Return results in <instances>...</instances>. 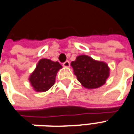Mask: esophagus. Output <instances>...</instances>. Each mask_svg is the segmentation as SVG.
<instances>
[{"mask_svg": "<svg viewBox=\"0 0 134 134\" xmlns=\"http://www.w3.org/2000/svg\"><path fill=\"white\" fill-rule=\"evenodd\" d=\"M63 66L65 67H70V62L69 61H66L65 62L63 63Z\"/></svg>", "mask_w": 134, "mask_h": 134, "instance_id": "34e87169", "label": "esophagus"}]
</instances>
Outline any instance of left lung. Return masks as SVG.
Here are the masks:
<instances>
[{"instance_id":"obj_1","label":"left lung","mask_w":134,"mask_h":134,"mask_svg":"<svg viewBox=\"0 0 134 134\" xmlns=\"http://www.w3.org/2000/svg\"><path fill=\"white\" fill-rule=\"evenodd\" d=\"M74 74L82 86L87 89H95L106 82L110 73V68L106 63L96 61L86 55L76 57L72 62Z\"/></svg>"}]
</instances>
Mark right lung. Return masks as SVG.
Here are the masks:
<instances>
[{"instance_id":"add662e5","label":"right lung","mask_w":134,"mask_h":134,"mask_svg":"<svg viewBox=\"0 0 134 134\" xmlns=\"http://www.w3.org/2000/svg\"><path fill=\"white\" fill-rule=\"evenodd\" d=\"M62 67L58 62H55L47 58L41 59L29 78L33 89L36 92H45L51 88L55 84L56 74Z\"/></svg>"}]
</instances>
